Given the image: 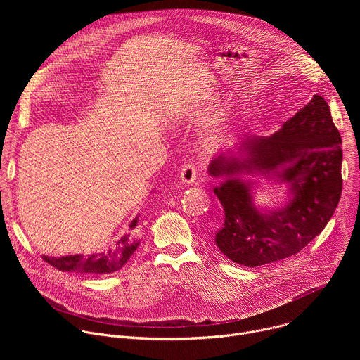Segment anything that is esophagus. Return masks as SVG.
<instances>
[{
    "instance_id": "1",
    "label": "esophagus",
    "mask_w": 360,
    "mask_h": 360,
    "mask_svg": "<svg viewBox=\"0 0 360 360\" xmlns=\"http://www.w3.org/2000/svg\"><path fill=\"white\" fill-rule=\"evenodd\" d=\"M196 175H198V171H196L195 165L185 164L181 171V181L186 185H192L196 181Z\"/></svg>"
}]
</instances>
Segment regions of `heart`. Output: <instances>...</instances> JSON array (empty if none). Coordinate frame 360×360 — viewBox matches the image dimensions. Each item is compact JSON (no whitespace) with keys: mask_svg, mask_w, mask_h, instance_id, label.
<instances>
[{"mask_svg":"<svg viewBox=\"0 0 360 360\" xmlns=\"http://www.w3.org/2000/svg\"><path fill=\"white\" fill-rule=\"evenodd\" d=\"M200 98L208 99L210 94H203L200 95ZM229 121H231V110L228 107L217 108L202 124L200 134L203 141L210 145L221 143L229 131Z\"/></svg>","mask_w":360,"mask_h":360,"instance_id":"1","label":"heart"}]
</instances>
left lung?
<instances>
[{
	"mask_svg": "<svg viewBox=\"0 0 360 360\" xmlns=\"http://www.w3.org/2000/svg\"><path fill=\"white\" fill-rule=\"evenodd\" d=\"M342 138L321 95L266 138H245L214 158L224 225L215 243L232 262L256 268L297 253L330 221L342 193ZM243 174L287 185L279 207H255L257 183Z\"/></svg>",
	"mask_w": 360,
	"mask_h": 360,
	"instance_id": "left-lung-1",
	"label": "left lung"
}]
</instances>
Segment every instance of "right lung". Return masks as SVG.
<instances>
[{"instance_id": "obj_1", "label": "right lung", "mask_w": 360, "mask_h": 360, "mask_svg": "<svg viewBox=\"0 0 360 360\" xmlns=\"http://www.w3.org/2000/svg\"><path fill=\"white\" fill-rule=\"evenodd\" d=\"M139 217H136L129 228L134 229L138 225ZM139 246V240L129 239V235H124L114 248L94 253L89 256L84 255H71L61 256V258H49L44 256V261L51 266H54L64 272H77V274H92V275H107L120 271L132 256V253Z\"/></svg>"}]
</instances>
